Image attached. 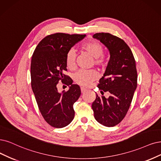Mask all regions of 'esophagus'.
I'll use <instances>...</instances> for the list:
<instances>
[{
	"label": "esophagus",
	"instance_id": "1",
	"mask_svg": "<svg viewBox=\"0 0 161 161\" xmlns=\"http://www.w3.org/2000/svg\"><path fill=\"white\" fill-rule=\"evenodd\" d=\"M81 92L83 93H84L87 90H86V88H84V87H81Z\"/></svg>",
	"mask_w": 161,
	"mask_h": 161
}]
</instances>
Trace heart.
I'll return each mask as SVG.
<instances>
[{"mask_svg": "<svg viewBox=\"0 0 161 161\" xmlns=\"http://www.w3.org/2000/svg\"><path fill=\"white\" fill-rule=\"evenodd\" d=\"M82 49L93 58V63L98 67L103 68L108 64V58L103 55L104 48L103 45L97 41H91L83 45ZM75 53L74 50L68 52L65 57V64L69 69L75 68ZM97 74L95 70L81 69L74 75L73 79L75 84L87 86L97 78Z\"/></svg>", "mask_w": 161, "mask_h": 161, "instance_id": "1", "label": "heart"}]
</instances>
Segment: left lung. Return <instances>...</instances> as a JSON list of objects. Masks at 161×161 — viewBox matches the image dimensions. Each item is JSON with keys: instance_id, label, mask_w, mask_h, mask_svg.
<instances>
[{"instance_id": "8db88e82", "label": "left lung", "mask_w": 161, "mask_h": 161, "mask_svg": "<svg viewBox=\"0 0 161 161\" xmlns=\"http://www.w3.org/2000/svg\"><path fill=\"white\" fill-rule=\"evenodd\" d=\"M93 37L108 47L110 59L97 87L101 93L110 96L96 98L92 109L96 121L106 127H114L125 117L137 86V71L133 53L124 40L109 33H96Z\"/></svg>"}]
</instances>
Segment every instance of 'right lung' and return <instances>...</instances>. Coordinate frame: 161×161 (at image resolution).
<instances>
[{"label":"right lung","instance_id":"right-lung-1","mask_svg":"<svg viewBox=\"0 0 161 161\" xmlns=\"http://www.w3.org/2000/svg\"><path fill=\"white\" fill-rule=\"evenodd\" d=\"M86 34L56 33L42 40L33 53L31 65V86L39 110L52 127L62 128L72 121L74 103L81 95L78 85L73 84L67 71L65 57L71 47ZM61 80L69 86L67 92L59 93L57 84Z\"/></svg>","mask_w":161,"mask_h":161}]
</instances>
